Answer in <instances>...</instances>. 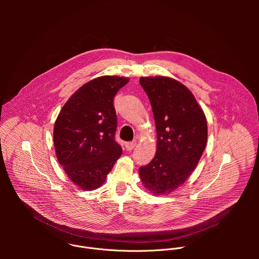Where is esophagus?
I'll list each match as a JSON object with an SVG mask.
<instances>
[{
	"instance_id": "34e87169",
	"label": "esophagus",
	"mask_w": 259,
	"mask_h": 259,
	"mask_svg": "<svg viewBox=\"0 0 259 259\" xmlns=\"http://www.w3.org/2000/svg\"><path fill=\"white\" fill-rule=\"evenodd\" d=\"M125 146L127 151H132L134 147L136 146V141H129V142H126L125 143Z\"/></svg>"
}]
</instances>
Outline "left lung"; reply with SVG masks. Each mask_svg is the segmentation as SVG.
<instances>
[{
	"instance_id": "left-lung-1",
	"label": "left lung",
	"mask_w": 259,
	"mask_h": 259,
	"mask_svg": "<svg viewBox=\"0 0 259 259\" xmlns=\"http://www.w3.org/2000/svg\"><path fill=\"white\" fill-rule=\"evenodd\" d=\"M151 101L157 129V152L139 168L143 187L155 196L168 195L196 169L207 143L208 127L194 94L175 79L141 77Z\"/></svg>"
}]
</instances>
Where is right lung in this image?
Wrapping results in <instances>:
<instances>
[{
    "label": "right lung",
    "instance_id": "obj_1",
    "mask_svg": "<svg viewBox=\"0 0 259 259\" xmlns=\"http://www.w3.org/2000/svg\"><path fill=\"white\" fill-rule=\"evenodd\" d=\"M128 78L102 76L80 87L65 102L55 121L53 139L58 163L83 191H94L122 155L115 140L114 97Z\"/></svg>",
    "mask_w": 259,
    "mask_h": 259
}]
</instances>
